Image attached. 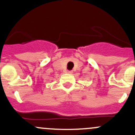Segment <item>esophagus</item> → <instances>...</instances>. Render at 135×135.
Masks as SVG:
<instances>
[{
  "label": "esophagus",
  "instance_id": "obj_1",
  "mask_svg": "<svg viewBox=\"0 0 135 135\" xmlns=\"http://www.w3.org/2000/svg\"><path fill=\"white\" fill-rule=\"evenodd\" d=\"M67 73H69V74H72V73H73V71H71V70H69Z\"/></svg>",
  "mask_w": 135,
  "mask_h": 135
}]
</instances>
